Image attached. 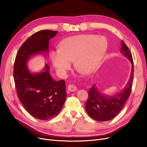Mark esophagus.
Masks as SVG:
<instances>
[{
	"label": "esophagus",
	"mask_w": 147,
	"mask_h": 147,
	"mask_svg": "<svg viewBox=\"0 0 147 147\" xmlns=\"http://www.w3.org/2000/svg\"><path fill=\"white\" fill-rule=\"evenodd\" d=\"M68 90L69 91H71V92H74L75 91L77 90V88L76 87V86L75 85V84H70L68 86Z\"/></svg>",
	"instance_id": "esophagus-1"
}]
</instances>
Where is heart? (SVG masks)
<instances>
[{
    "mask_svg": "<svg viewBox=\"0 0 147 147\" xmlns=\"http://www.w3.org/2000/svg\"><path fill=\"white\" fill-rule=\"evenodd\" d=\"M108 47L105 37L81 34L65 38L59 48L51 51V59L61 77H65L72 62L84 74H90L98 67Z\"/></svg>",
    "mask_w": 147,
    "mask_h": 147,
    "instance_id": "1",
    "label": "heart"
}]
</instances>
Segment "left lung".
<instances>
[{
    "instance_id": "1",
    "label": "left lung",
    "mask_w": 147,
    "mask_h": 147,
    "mask_svg": "<svg viewBox=\"0 0 147 147\" xmlns=\"http://www.w3.org/2000/svg\"><path fill=\"white\" fill-rule=\"evenodd\" d=\"M121 53L132 64L130 78L123 90L116 94L107 96L100 92L94 84L88 91L89 97L85 103L86 112L90 117L98 121H109L116 117L131 94L134 77V65L129 49L123 41Z\"/></svg>"
}]
</instances>
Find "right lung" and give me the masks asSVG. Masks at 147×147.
Returning <instances> with one entry per match:
<instances>
[{
	"instance_id": "1",
	"label": "right lung",
	"mask_w": 147,
	"mask_h": 147,
	"mask_svg": "<svg viewBox=\"0 0 147 147\" xmlns=\"http://www.w3.org/2000/svg\"><path fill=\"white\" fill-rule=\"evenodd\" d=\"M57 31L42 30L34 34L18 51L13 69L17 95L27 112L33 117L48 120L56 117L66 99L64 80L55 81L47 64L39 72H31L27 63L34 56L48 54L49 41Z\"/></svg>"
}]
</instances>
